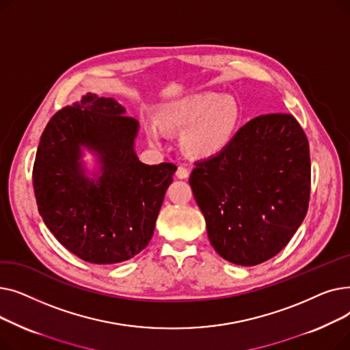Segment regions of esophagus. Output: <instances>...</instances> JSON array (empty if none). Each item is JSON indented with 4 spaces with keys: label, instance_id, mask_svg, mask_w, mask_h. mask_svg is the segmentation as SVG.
<instances>
[{
    "label": "esophagus",
    "instance_id": "esophagus-1",
    "mask_svg": "<svg viewBox=\"0 0 350 350\" xmlns=\"http://www.w3.org/2000/svg\"><path fill=\"white\" fill-rule=\"evenodd\" d=\"M189 174H190V172H189V169L186 167V165H178V169L176 172V176L178 178H187Z\"/></svg>",
    "mask_w": 350,
    "mask_h": 350
}]
</instances>
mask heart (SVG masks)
Listing matches in <instances>:
<instances>
[{
	"label": "heart",
	"instance_id": "b5f03b06",
	"mask_svg": "<svg viewBox=\"0 0 350 350\" xmlns=\"http://www.w3.org/2000/svg\"><path fill=\"white\" fill-rule=\"evenodd\" d=\"M240 120V110L234 99L214 92H201L183 96L164 109V122L170 129H187L185 146L189 153L210 157L230 143ZM153 144H161L165 129L157 120L146 126Z\"/></svg>",
	"mask_w": 350,
	"mask_h": 350
}]
</instances>
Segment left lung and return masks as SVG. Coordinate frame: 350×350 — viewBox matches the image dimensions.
I'll use <instances>...</instances> for the list:
<instances>
[{
	"label": "left lung",
	"instance_id": "1",
	"mask_svg": "<svg viewBox=\"0 0 350 350\" xmlns=\"http://www.w3.org/2000/svg\"><path fill=\"white\" fill-rule=\"evenodd\" d=\"M189 178L208 240L224 260L251 267L277 255L309 206V143L288 113L251 119Z\"/></svg>",
	"mask_w": 350,
	"mask_h": 350
}]
</instances>
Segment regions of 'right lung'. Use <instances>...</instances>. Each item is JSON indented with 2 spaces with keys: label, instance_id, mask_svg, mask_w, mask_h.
<instances>
[{
  "label": "right lung",
  "instance_id": "right-lung-1",
  "mask_svg": "<svg viewBox=\"0 0 350 350\" xmlns=\"http://www.w3.org/2000/svg\"><path fill=\"white\" fill-rule=\"evenodd\" d=\"M124 112L115 99L88 94L51 118L35 156L33 193L45 226L92 264L123 262L147 247L177 170L139 160V122ZM83 148L98 154V179L84 174Z\"/></svg>",
  "mask_w": 350,
  "mask_h": 350
}]
</instances>
